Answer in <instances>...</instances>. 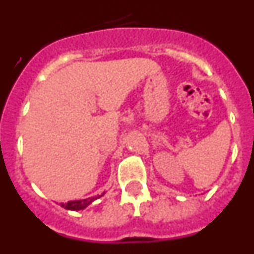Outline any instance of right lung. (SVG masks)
I'll list each match as a JSON object with an SVG mask.
<instances>
[{"mask_svg":"<svg viewBox=\"0 0 254 254\" xmlns=\"http://www.w3.org/2000/svg\"><path fill=\"white\" fill-rule=\"evenodd\" d=\"M104 194V193H103ZM102 194V196H103ZM102 196H96V197H91V198H86V199H77V201H68L67 203H61V206L67 210H73V211H77V210H84L85 207L90 205L93 201H95L96 198H99Z\"/></svg>","mask_w":254,"mask_h":254,"instance_id":"obj_1","label":"right lung"}]
</instances>
